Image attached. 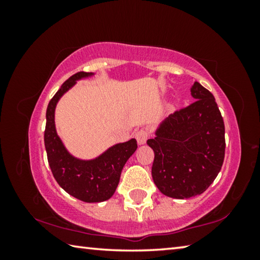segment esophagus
<instances>
[{"label":"esophagus","mask_w":260,"mask_h":260,"mask_svg":"<svg viewBox=\"0 0 260 260\" xmlns=\"http://www.w3.org/2000/svg\"><path fill=\"white\" fill-rule=\"evenodd\" d=\"M135 138H136V141H138L139 144H144L147 142V140L149 138V131L146 128L138 131L135 134Z\"/></svg>","instance_id":"obj_1"}]
</instances>
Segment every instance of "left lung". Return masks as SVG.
I'll list each match as a JSON object with an SVG mask.
<instances>
[{"instance_id": "1", "label": "left lung", "mask_w": 260, "mask_h": 260, "mask_svg": "<svg viewBox=\"0 0 260 260\" xmlns=\"http://www.w3.org/2000/svg\"><path fill=\"white\" fill-rule=\"evenodd\" d=\"M190 91L195 102L169 116L147 141L155 152L153 182L178 200L204 192L225 158V125L213 95L197 81Z\"/></svg>"}]
</instances>
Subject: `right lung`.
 <instances>
[{"mask_svg": "<svg viewBox=\"0 0 260 260\" xmlns=\"http://www.w3.org/2000/svg\"><path fill=\"white\" fill-rule=\"evenodd\" d=\"M93 74L78 72L61 85L48 104L45 131L48 162L57 183L71 196L87 203L104 202L113 195L119 183L122 167L138 148L136 140L132 139L124 143L114 144L94 159L82 160L73 157L57 135L55 127L57 102L76 85L77 80Z\"/></svg>", "mask_w": 260, "mask_h": 260, "instance_id": "right-lung-1", "label": "right lung"}]
</instances>
